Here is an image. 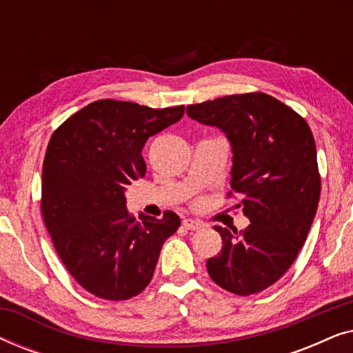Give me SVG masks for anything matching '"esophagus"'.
<instances>
[{"label": "esophagus", "instance_id": "34e87169", "mask_svg": "<svg viewBox=\"0 0 353 353\" xmlns=\"http://www.w3.org/2000/svg\"><path fill=\"white\" fill-rule=\"evenodd\" d=\"M183 226H185L186 230L190 231H196V230H201L202 226H204V223L199 220H192V219H185L183 220Z\"/></svg>", "mask_w": 353, "mask_h": 353}]
</instances>
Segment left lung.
<instances>
[{
	"label": "left lung",
	"instance_id": "8db88e82",
	"mask_svg": "<svg viewBox=\"0 0 353 353\" xmlns=\"http://www.w3.org/2000/svg\"><path fill=\"white\" fill-rule=\"evenodd\" d=\"M192 120L220 128L233 151L231 190L250 220L244 231L215 226L223 241L207 260L226 291L250 296L288 272L305 243L321 180L312 130L296 110L265 93L231 94L191 104Z\"/></svg>",
	"mask_w": 353,
	"mask_h": 353
}]
</instances>
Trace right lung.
<instances>
[{
    "label": "right lung",
    "mask_w": 353,
    "mask_h": 353,
    "mask_svg": "<svg viewBox=\"0 0 353 353\" xmlns=\"http://www.w3.org/2000/svg\"><path fill=\"white\" fill-rule=\"evenodd\" d=\"M185 105L152 109L94 101L52 133L43 161L41 214L62 263L77 283L105 301H127L151 283L161 249L180 228L127 210L125 186L146 173L149 137L176 123Z\"/></svg>",
    "instance_id": "obj_1"
}]
</instances>
